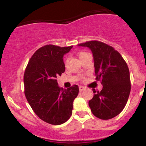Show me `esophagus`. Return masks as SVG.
Listing matches in <instances>:
<instances>
[{"mask_svg":"<svg viewBox=\"0 0 146 146\" xmlns=\"http://www.w3.org/2000/svg\"><path fill=\"white\" fill-rule=\"evenodd\" d=\"M79 89H80V91H83V90L85 89V87H84L82 86H79Z\"/></svg>","mask_w":146,"mask_h":146,"instance_id":"esophagus-1","label":"esophagus"}]
</instances>
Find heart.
<instances>
[{"instance_id":"b5f03b06","label":"heart","mask_w":146,"mask_h":146,"mask_svg":"<svg viewBox=\"0 0 146 146\" xmlns=\"http://www.w3.org/2000/svg\"><path fill=\"white\" fill-rule=\"evenodd\" d=\"M87 53H86V52L84 51H80V53H78V58H80V59H81L82 58L83 56H84L85 55H86Z\"/></svg>"}]
</instances>
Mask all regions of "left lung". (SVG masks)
Instances as JSON below:
<instances>
[{
    "mask_svg": "<svg viewBox=\"0 0 146 146\" xmlns=\"http://www.w3.org/2000/svg\"><path fill=\"white\" fill-rule=\"evenodd\" d=\"M78 45L90 49L96 80H101L103 86L100 92L93 89L94 96L88 102L92 113L104 120L116 117L124 108L131 89L128 65L118 51L102 42Z\"/></svg>",
    "mask_w": 146,
    "mask_h": 146,
    "instance_id": "left-lung-1",
    "label": "left lung"
}]
</instances>
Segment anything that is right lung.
<instances>
[{
  "label": "right lung",
  "mask_w": 146,
  "mask_h": 146,
  "mask_svg": "<svg viewBox=\"0 0 146 146\" xmlns=\"http://www.w3.org/2000/svg\"><path fill=\"white\" fill-rule=\"evenodd\" d=\"M72 48L45 45L33 53L25 69V97L38 117L50 124L67 121L79 93L78 85L62 89L56 80L65 71L63 57Z\"/></svg>",
  "instance_id": "add662e5"
}]
</instances>
